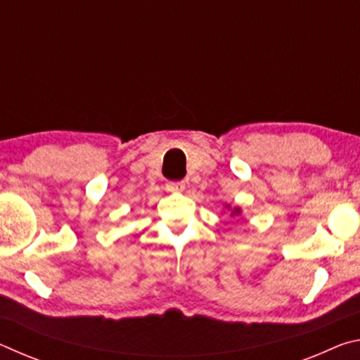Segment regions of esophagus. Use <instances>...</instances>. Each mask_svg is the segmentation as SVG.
I'll use <instances>...</instances> for the list:
<instances>
[{"label": "esophagus", "instance_id": "1", "mask_svg": "<svg viewBox=\"0 0 360 360\" xmlns=\"http://www.w3.org/2000/svg\"><path fill=\"white\" fill-rule=\"evenodd\" d=\"M186 188L184 182H168L167 191L168 192H182Z\"/></svg>", "mask_w": 360, "mask_h": 360}]
</instances>
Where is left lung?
<instances>
[{
  "mask_svg": "<svg viewBox=\"0 0 360 360\" xmlns=\"http://www.w3.org/2000/svg\"><path fill=\"white\" fill-rule=\"evenodd\" d=\"M224 211H227L230 217H235V216H238V214H241V212H243L240 206H231L229 203L224 205Z\"/></svg>",
  "mask_w": 360,
  "mask_h": 360,
  "instance_id": "8db88e82",
  "label": "left lung"
}]
</instances>
